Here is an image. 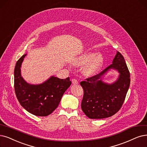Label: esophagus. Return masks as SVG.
Listing matches in <instances>:
<instances>
[{"label":"esophagus","instance_id":"esophagus-1","mask_svg":"<svg viewBox=\"0 0 147 147\" xmlns=\"http://www.w3.org/2000/svg\"><path fill=\"white\" fill-rule=\"evenodd\" d=\"M72 83L73 84H78V81L77 80H76V79H72Z\"/></svg>","mask_w":147,"mask_h":147}]
</instances>
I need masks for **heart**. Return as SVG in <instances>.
Returning a JSON list of instances; mask_svg holds the SVG:
<instances>
[{
    "label": "heart",
    "mask_w": 147,
    "mask_h": 147,
    "mask_svg": "<svg viewBox=\"0 0 147 147\" xmlns=\"http://www.w3.org/2000/svg\"><path fill=\"white\" fill-rule=\"evenodd\" d=\"M104 62V58L100 54L96 55L94 52H86L76 57L73 60V64L75 66H81L86 64L83 69V74L90 77L95 75L101 69Z\"/></svg>",
    "instance_id": "heart-1"
}]
</instances>
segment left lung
Segmentation results:
<instances>
[{
	"instance_id": "left-lung-1",
	"label": "left lung",
	"mask_w": 147,
	"mask_h": 147,
	"mask_svg": "<svg viewBox=\"0 0 147 147\" xmlns=\"http://www.w3.org/2000/svg\"><path fill=\"white\" fill-rule=\"evenodd\" d=\"M111 68L118 70L119 77L113 84L104 83L102 76ZM130 77L124 57L117 52L112 64L101 72L80 83L84 90L81 109L85 115L90 119H103L118 112L130 86Z\"/></svg>"
}]
</instances>
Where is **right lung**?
Returning a JSON list of instances; mask_svg holds the SVG:
<instances>
[{"mask_svg": "<svg viewBox=\"0 0 147 147\" xmlns=\"http://www.w3.org/2000/svg\"><path fill=\"white\" fill-rule=\"evenodd\" d=\"M26 54L17 61L14 68V90L20 105L28 112L38 116L50 115L57 109L64 93L71 84L69 77L60 79L54 76L43 83H27L22 77L20 67Z\"/></svg>", "mask_w": 147, "mask_h": 147, "instance_id": "obj_1", "label": "right lung"}]
</instances>
